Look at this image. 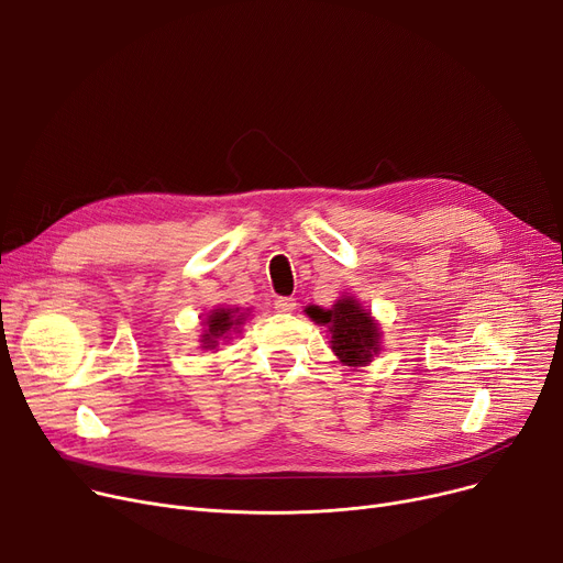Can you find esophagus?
Returning a JSON list of instances; mask_svg holds the SVG:
<instances>
[{
    "label": "esophagus",
    "mask_w": 563,
    "mask_h": 563,
    "mask_svg": "<svg viewBox=\"0 0 563 563\" xmlns=\"http://www.w3.org/2000/svg\"><path fill=\"white\" fill-rule=\"evenodd\" d=\"M274 308H276L278 312H294V310H297V299L280 297V299L274 301Z\"/></svg>",
    "instance_id": "obj_1"
}]
</instances>
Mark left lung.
Wrapping results in <instances>:
<instances>
[{"instance_id":"8db88e82","label":"left lung","mask_w":563,"mask_h":563,"mask_svg":"<svg viewBox=\"0 0 563 563\" xmlns=\"http://www.w3.org/2000/svg\"><path fill=\"white\" fill-rule=\"evenodd\" d=\"M317 323H327L331 331V344L335 356L351 367L369 363L378 351V329L369 312L361 308L356 299H340L331 310L308 308L306 310Z\"/></svg>"}]
</instances>
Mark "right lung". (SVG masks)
<instances>
[{
  "mask_svg": "<svg viewBox=\"0 0 563 563\" xmlns=\"http://www.w3.org/2000/svg\"><path fill=\"white\" fill-rule=\"evenodd\" d=\"M244 321V314H240V310L234 308H217L212 310V314L207 317L205 321V333H202V344L205 346H217V342L221 338H225L232 329L240 327V323Z\"/></svg>",
  "mask_w": 563,
  "mask_h": 563,
  "instance_id": "add662e5",
  "label": "right lung"
}]
</instances>
